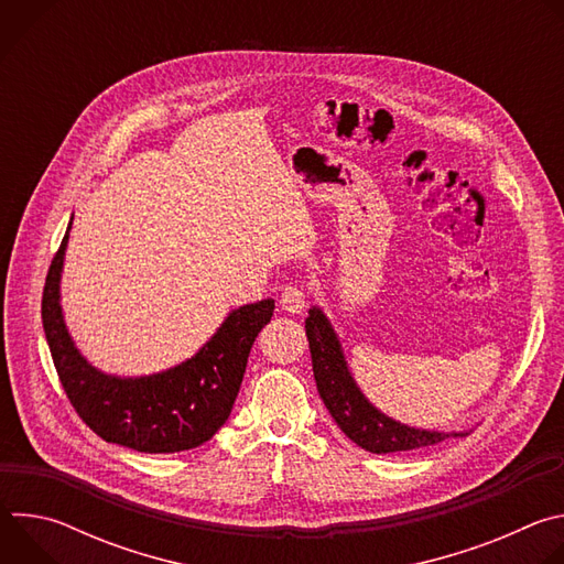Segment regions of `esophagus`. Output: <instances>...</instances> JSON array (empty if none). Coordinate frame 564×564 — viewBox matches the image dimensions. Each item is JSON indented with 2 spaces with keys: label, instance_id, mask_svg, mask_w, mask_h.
<instances>
[{
  "label": "esophagus",
  "instance_id": "34e87169",
  "mask_svg": "<svg viewBox=\"0 0 564 564\" xmlns=\"http://www.w3.org/2000/svg\"><path fill=\"white\" fill-rule=\"evenodd\" d=\"M305 292H303V288H299V285H288L283 292H281V307L285 310V312H290V314H299V312H303V307H305Z\"/></svg>",
  "mask_w": 564,
  "mask_h": 564
}]
</instances>
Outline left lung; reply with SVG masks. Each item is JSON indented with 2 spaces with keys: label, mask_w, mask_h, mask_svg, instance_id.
<instances>
[{
  "label": "left lung",
  "mask_w": 564,
  "mask_h": 564,
  "mask_svg": "<svg viewBox=\"0 0 564 564\" xmlns=\"http://www.w3.org/2000/svg\"><path fill=\"white\" fill-rule=\"evenodd\" d=\"M305 318V335L310 341L312 372L316 390L324 399L337 426L361 448L370 453H399L440 444L448 437H466L468 433H440L401 424L377 411L359 390L339 337L321 307H310Z\"/></svg>",
  "instance_id": "left-lung-1"
}]
</instances>
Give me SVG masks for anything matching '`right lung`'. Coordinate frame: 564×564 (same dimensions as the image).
<instances>
[{
	"label": "right lung",
	"instance_id": "obj_1",
	"mask_svg": "<svg viewBox=\"0 0 564 564\" xmlns=\"http://www.w3.org/2000/svg\"><path fill=\"white\" fill-rule=\"evenodd\" d=\"M70 223L46 274L42 324L75 413L105 442L140 453H181L205 444L231 413L252 344L270 324L274 301L231 310L192 359L170 370L144 377L105 375L75 348L59 305Z\"/></svg>",
	"mask_w": 564,
	"mask_h": 564
}]
</instances>
